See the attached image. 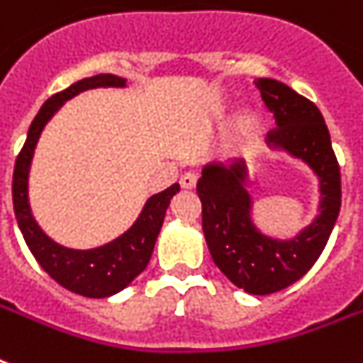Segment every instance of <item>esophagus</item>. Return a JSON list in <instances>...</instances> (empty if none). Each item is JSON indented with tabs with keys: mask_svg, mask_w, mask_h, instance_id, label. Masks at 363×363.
<instances>
[{
	"mask_svg": "<svg viewBox=\"0 0 363 363\" xmlns=\"http://www.w3.org/2000/svg\"><path fill=\"white\" fill-rule=\"evenodd\" d=\"M196 182H198V175L196 173H184V175H181V186L186 188V190H190V188L196 186Z\"/></svg>",
	"mask_w": 363,
	"mask_h": 363,
	"instance_id": "obj_1",
	"label": "esophagus"
}]
</instances>
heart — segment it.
<instances>
[{"instance_id":"heart-1","label":"heart","mask_w":363,"mask_h":363,"mask_svg":"<svg viewBox=\"0 0 363 363\" xmlns=\"http://www.w3.org/2000/svg\"><path fill=\"white\" fill-rule=\"evenodd\" d=\"M256 122H258V118H256L254 113H242L241 118H239V128H241L245 133H248V131H252L254 128H256Z\"/></svg>"}]
</instances>
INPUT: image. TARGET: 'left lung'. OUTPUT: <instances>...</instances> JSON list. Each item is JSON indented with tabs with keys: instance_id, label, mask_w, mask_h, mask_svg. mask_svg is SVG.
I'll list each match as a JSON object with an SVG mask.
<instances>
[{
	"instance_id": "obj_1",
	"label": "left lung",
	"mask_w": 363,
	"mask_h": 363,
	"mask_svg": "<svg viewBox=\"0 0 363 363\" xmlns=\"http://www.w3.org/2000/svg\"><path fill=\"white\" fill-rule=\"evenodd\" d=\"M256 88L277 124L267 133V147L284 150L315 171L320 213L292 239H275L259 232L252 222V198L242 160L205 165L198 196L213 262L238 288L265 296L299 281L322 254L339 216L341 173L318 107L275 79H258Z\"/></svg>"
}]
</instances>
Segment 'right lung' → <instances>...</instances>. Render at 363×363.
<instances>
[{
    "label": "right lung",
    "instance_id": "right-lung-1",
    "mask_svg": "<svg viewBox=\"0 0 363 363\" xmlns=\"http://www.w3.org/2000/svg\"><path fill=\"white\" fill-rule=\"evenodd\" d=\"M124 86L125 79L122 77L99 73V75L88 77L71 84L64 92L54 94L52 98H48L43 104L31 122L24 147L14 164L13 205L26 245L33 254V258L54 281L84 298H109L113 294L124 290L139 273L145 271L148 259L152 256L162 224H164L165 211L169 207L171 198L181 190V186L173 184L164 192L154 194L152 198H148L139 218L133 222V226L115 241L98 248L75 250V248L62 247L52 241L39 228L31 215L30 198H28L30 165L43 128L67 99L75 98L77 94L90 90V88Z\"/></svg>",
    "mask_w": 363,
    "mask_h": 363
}]
</instances>
